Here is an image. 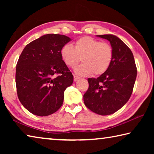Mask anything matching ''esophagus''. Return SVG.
Masks as SVG:
<instances>
[{"label":"esophagus","mask_w":154,"mask_h":154,"mask_svg":"<svg viewBox=\"0 0 154 154\" xmlns=\"http://www.w3.org/2000/svg\"><path fill=\"white\" fill-rule=\"evenodd\" d=\"M79 79V77L77 76V75H74V81H75V82H76V81L78 80Z\"/></svg>","instance_id":"obj_1"}]
</instances>
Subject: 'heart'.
Returning a JSON list of instances; mask_svg holds the SVG:
<instances>
[{
    "mask_svg": "<svg viewBox=\"0 0 154 154\" xmlns=\"http://www.w3.org/2000/svg\"><path fill=\"white\" fill-rule=\"evenodd\" d=\"M60 54L64 63L71 68L76 66L82 59L83 63L75 69V72L81 75L103 74L110 66L113 58L110 44L88 36L77 39L74 48L71 44L64 45Z\"/></svg>",
    "mask_w": 154,
    "mask_h": 154,
    "instance_id": "heart-1",
    "label": "heart"
}]
</instances>
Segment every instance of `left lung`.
<instances>
[{"mask_svg": "<svg viewBox=\"0 0 154 154\" xmlns=\"http://www.w3.org/2000/svg\"><path fill=\"white\" fill-rule=\"evenodd\" d=\"M108 40L113 58L106 71L98 78H88L89 88L83 95L85 105L101 116L113 114L128 101L133 90L137 70L130 49L118 36L97 35Z\"/></svg>", "mask_w": 154, "mask_h": 154, "instance_id": "8db88e82", "label": "left lung"}]
</instances>
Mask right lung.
I'll use <instances>...</instances> for the list:
<instances>
[{
  "mask_svg": "<svg viewBox=\"0 0 154 154\" xmlns=\"http://www.w3.org/2000/svg\"><path fill=\"white\" fill-rule=\"evenodd\" d=\"M71 39L48 34L25 47L16 65L18 98L31 113L48 116L61 107L64 92L73 82V75L62 60V47Z\"/></svg>",
  "mask_w": 154,
  "mask_h": 154,
  "instance_id": "add662e5",
  "label": "right lung"
}]
</instances>
